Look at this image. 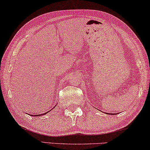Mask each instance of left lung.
I'll return each mask as SVG.
<instances>
[{"mask_svg": "<svg viewBox=\"0 0 150 150\" xmlns=\"http://www.w3.org/2000/svg\"><path fill=\"white\" fill-rule=\"evenodd\" d=\"M115 113H112V115H115ZM109 115H110V113H109Z\"/></svg>", "mask_w": 150, "mask_h": 150, "instance_id": "8db88e82", "label": "left lung"}]
</instances>
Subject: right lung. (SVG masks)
Here are the masks:
<instances>
[{
  "label": "right lung",
  "instance_id": "1",
  "mask_svg": "<svg viewBox=\"0 0 150 150\" xmlns=\"http://www.w3.org/2000/svg\"><path fill=\"white\" fill-rule=\"evenodd\" d=\"M56 107V106H55ZM49 113V111H47V112H45V113H42V114H39V115H35V116H39V115H45L46 113ZM32 115V116H34V115Z\"/></svg>",
  "mask_w": 150,
  "mask_h": 150
}]
</instances>
